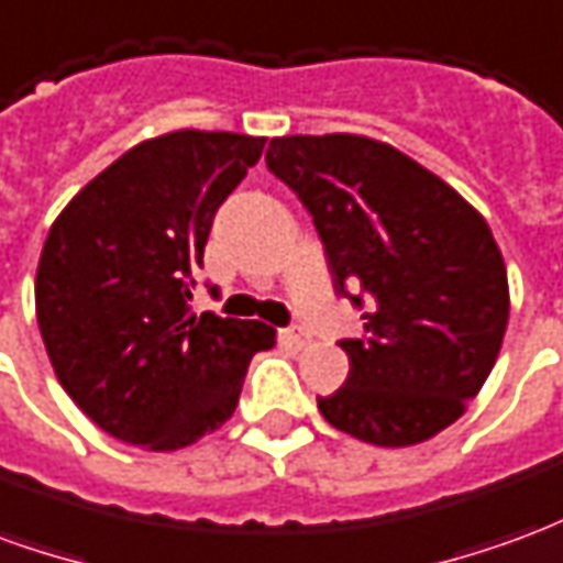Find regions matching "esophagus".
<instances>
[{"mask_svg": "<svg viewBox=\"0 0 563 563\" xmlns=\"http://www.w3.org/2000/svg\"><path fill=\"white\" fill-rule=\"evenodd\" d=\"M280 341L301 350V346H307V343H310V334H305L301 329H280Z\"/></svg>", "mask_w": 563, "mask_h": 563, "instance_id": "1", "label": "esophagus"}]
</instances>
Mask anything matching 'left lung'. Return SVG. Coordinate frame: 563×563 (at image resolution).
<instances>
[{
  "label": "left lung",
  "mask_w": 563,
  "mask_h": 563,
  "mask_svg": "<svg viewBox=\"0 0 563 563\" xmlns=\"http://www.w3.org/2000/svg\"><path fill=\"white\" fill-rule=\"evenodd\" d=\"M268 172L313 217L334 292L365 319L350 377L319 398L338 431L413 446L483 389L509 319L492 229L437 174L362 135L271 139Z\"/></svg>",
  "instance_id": "1"
}]
</instances>
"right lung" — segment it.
<instances>
[{"mask_svg":"<svg viewBox=\"0 0 563 563\" xmlns=\"http://www.w3.org/2000/svg\"><path fill=\"white\" fill-rule=\"evenodd\" d=\"M265 139L180 129L68 201L44 241L35 313L56 379L102 431L168 452L220 428L277 331L189 313L213 217Z\"/></svg>","mask_w":563,"mask_h":563,"instance_id":"add662e5","label":"right lung"}]
</instances>
